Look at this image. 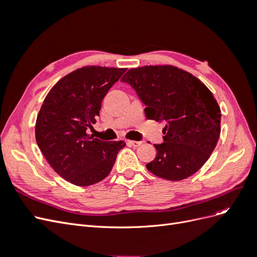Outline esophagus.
Returning <instances> with one entry per match:
<instances>
[{
  "instance_id": "34e87169",
  "label": "esophagus",
  "mask_w": 257,
  "mask_h": 257,
  "mask_svg": "<svg viewBox=\"0 0 257 257\" xmlns=\"http://www.w3.org/2000/svg\"><path fill=\"white\" fill-rule=\"evenodd\" d=\"M127 144H128V145H131V146L135 147V148H137V147H139V146L142 145V142H136V141H128V142H127Z\"/></svg>"
}]
</instances>
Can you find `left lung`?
Wrapping results in <instances>:
<instances>
[{
  "label": "left lung",
  "instance_id": "1",
  "mask_svg": "<svg viewBox=\"0 0 257 257\" xmlns=\"http://www.w3.org/2000/svg\"><path fill=\"white\" fill-rule=\"evenodd\" d=\"M146 104L148 119L166 122L164 143L146 165L170 181L189 178L210 158L221 133V109L211 91L195 76L173 65L131 68L122 77Z\"/></svg>",
  "mask_w": 257,
  "mask_h": 257
}]
</instances>
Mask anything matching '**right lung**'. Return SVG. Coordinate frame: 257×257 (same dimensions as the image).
Segmentation results:
<instances>
[{"instance_id": "add662e5", "label": "right lung", "mask_w": 257, "mask_h": 257, "mask_svg": "<svg viewBox=\"0 0 257 257\" xmlns=\"http://www.w3.org/2000/svg\"><path fill=\"white\" fill-rule=\"evenodd\" d=\"M126 68L88 65L67 74L48 92L35 123V138L59 176L78 186L110 174L125 142H103L87 133L102 100Z\"/></svg>"}]
</instances>
